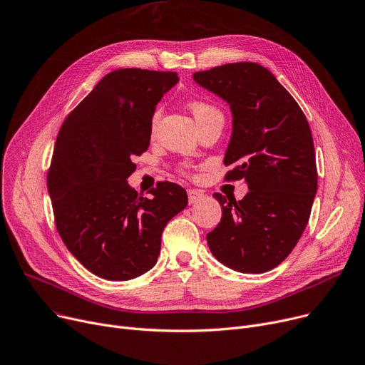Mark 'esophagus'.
<instances>
[{"instance_id": "esophagus-1", "label": "esophagus", "mask_w": 365, "mask_h": 365, "mask_svg": "<svg viewBox=\"0 0 365 365\" xmlns=\"http://www.w3.org/2000/svg\"><path fill=\"white\" fill-rule=\"evenodd\" d=\"M204 198V193L197 189H187V201L189 204H195Z\"/></svg>"}]
</instances>
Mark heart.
<instances>
[{
  "label": "heart",
  "mask_w": 365,
  "mask_h": 365,
  "mask_svg": "<svg viewBox=\"0 0 365 365\" xmlns=\"http://www.w3.org/2000/svg\"><path fill=\"white\" fill-rule=\"evenodd\" d=\"M187 107H189L190 113L193 114V117H195L197 123H201V121H204V120H207L212 115H220V111H218L212 104H210L207 101H202V100H192V101H189ZM158 117H160V111L157 110L153 114V120H151L153 129H155V126H157Z\"/></svg>",
  "instance_id": "heart-1"
}]
</instances>
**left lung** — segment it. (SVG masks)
I'll return each instance as SVG.
<instances>
[{
    "mask_svg": "<svg viewBox=\"0 0 365 365\" xmlns=\"http://www.w3.org/2000/svg\"><path fill=\"white\" fill-rule=\"evenodd\" d=\"M200 86L230 106L233 130L226 180L245 179L250 192L214 193L223 215L207 235L212 255L232 270L265 273L298 244L317 192L311 129L298 103L265 67L230 63L193 73Z\"/></svg>",
    "mask_w": 365,
    "mask_h": 365,
    "instance_id": "left-lung-1",
    "label": "left lung"
}]
</instances>
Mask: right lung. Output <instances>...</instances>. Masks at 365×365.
Masks as SVG:
<instances>
[{
    "mask_svg": "<svg viewBox=\"0 0 365 365\" xmlns=\"http://www.w3.org/2000/svg\"><path fill=\"white\" fill-rule=\"evenodd\" d=\"M178 82L175 71L114 70L58 132L46 179L56 226L95 276L123 282L151 270L165 225L187 205L176 183L160 182L143 198L126 180L150 147L155 106Z\"/></svg>",
    "mask_w": 365,
    "mask_h": 365,
    "instance_id": "right-lung-1",
    "label": "right lung"
}]
</instances>
